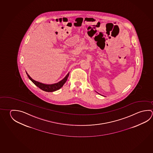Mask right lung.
Listing matches in <instances>:
<instances>
[{
	"instance_id": "right-lung-1",
	"label": "right lung",
	"mask_w": 153,
	"mask_h": 153,
	"mask_svg": "<svg viewBox=\"0 0 153 153\" xmlns=\"http://www.w3.org/2000/svg\"><path fill=\"white\" fill-rule=\"evenodd\" d=\"M26 73L28 77L29 78L30 80H31L33 83L35 84V85L37 86L38 88H39L42 90L46 91V92H54V91L59 90V88H61L63 85L65 84V83L66 82L68 77L69 75V73L63 79L59 82L58 83L51 84H46L41 83L38 81L34 80L33 79L30 77V76L28 74V73L26 71Z\"/></svg>"
}]
</instances>
